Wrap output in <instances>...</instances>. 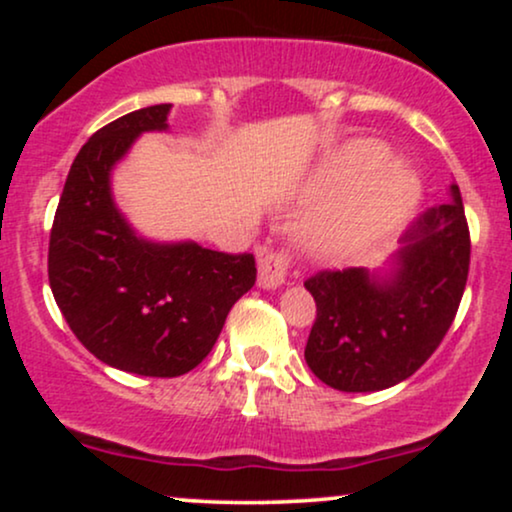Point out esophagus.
<instances>
[{
	"instance_id": "esophagus-1",
	"label": "esophagus",
	"mask_w": 512,
	"mask_h": 512,
	"mask_svg": "<svg viewBox=\"0 0 512 512\" xmlns=\"http://www.w3.org/2000/svg\"><path fill=\"white\" fill-rule=\"evenodd\" d=\"M289 272V255L286 252H267L257 267V284L262 289H279Z\"/></svg>"
}]
</instances>
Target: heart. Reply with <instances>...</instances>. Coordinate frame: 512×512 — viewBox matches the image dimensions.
<instances>
[{
  "instance_id": "heart-1",
  "label": "heart",
  "mask_w": 512,
  "mask_h": 512,
  "mask_svg": "<svg viewBox=\"0 0 512 512\" xmlns=\"http://www.w3.org/2000/svg\"><path fill=\"white\" fill-rule=\"evenodd\" d=\"M315 192L330 199L308 223L303 243L320 260L342 262L395 233L411 219L421 182L402 161H387L375 142H351L325 158Z\"/></svg>"
}]
</instances>
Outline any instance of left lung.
<instances>
[{"label": "left lung", "mask_w": 512, "mask_h": 512, "mask_svg": "<svg viewBox=\"0 0 512 512\" xmlns=\"http://www.w3.org/2000/svg\"><path fill=\"white\" fill-rule=\"evenodd\" d=\"M380 269L351 267L305 281L317 317L305 363L342 392H378L414 375L455 320L469 272L460 187L424 211Z\"/></svg>", "instance_id": "obj_1"}]
</instances>
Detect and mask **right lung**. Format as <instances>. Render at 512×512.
<instances>
[{
	"label": "right lung",
	"mask_w": 512,
	"mask_h": 512,
	"mask_svg": "<svg viewBox=\"0 0 512 512\" xmlns=\"http://www.w3.org/2000/svg\"><path fill=\"white\" fill-rule=\"evenodd\" d=\"M170 108L122 115L81 146L48 252L52 296L76 339L108 366L149 378L199 366L257 274L252 255L144 238L115 204L117 163L144 132H168Z\"/></svg>",
	"instance_id": "obj_1"
}]
</instances>
